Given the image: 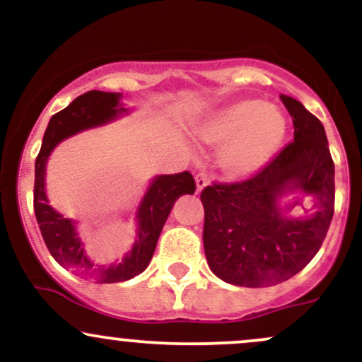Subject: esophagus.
Masks as SVG:
<instances>
[{"mask_svg": "<svg viewBox=\"0 0 362 362\" xmlns=\"http://www.w3.org/2000/svg\"><path fill=\"white\" fill-rule=\"evenodd\" d=\"M209 185V178L204 173H199V175H195V187H197V194L202 192V189H206V187Z\"/></svg>", "mask_w": 362, "mask_h": 362, "instance_id": "1", "label": "esophagus"}]
</instances>
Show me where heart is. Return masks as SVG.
Wrapping results in <instances>:
<instances>
[{
    "instance_id": "obj_1",
    "label": "heart",
    "mask_w": 362,
    "mask_h": 362,
    "mask_svg": "<svg viewBox=\"0 0 362 362\" xmlns=\"http://www.w3.org/2000/svg\"><path fill=\"white\" fill-rule=\"evenodd\" d=\"M195 136L221 148L219 167L231 178H248L271 163L288 132V120L274 105L243 98L211 112L195 124Z\"/></svg>"
}]
</instances>
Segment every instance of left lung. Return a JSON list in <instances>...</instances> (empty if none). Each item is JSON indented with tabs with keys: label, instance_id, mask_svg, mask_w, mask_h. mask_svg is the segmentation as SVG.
<instances>
[{
	"label": "left lung",
	"instance_id": "obj_1",
	"mask_svg": "<svg viewBox=\"0 0 362 362\" xmlns=\"http://www.w3.org/2000/svg\"><path fill=\"white\" fill-rule=\"evenodd\" d=\"M281 100L293 117V143L250 180L201 194L207 264L228 284L267 288L296 276L317 255L334 216L335 167L323 124L296 98ZM303 198L310 209L294 215Z\"/></svg>",
	"mask_w": 362,
	"mask_h": 362
}]
</instances>
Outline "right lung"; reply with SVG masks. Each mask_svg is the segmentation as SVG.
Masks as SVG:
<instances>
[{
    "label": "right lung",
    "instance_id": "add662e5",
    "mask_svg": "<svg viewBox=\"0 0 362 362\" xmlns=\"http://www.w3.org/2000/svg\"><path fill=\"white\" fill-rule=\"evenodd\" d=\"M131 112L132 109L122 102V93L86 91L81 97L74 98L64 110L52 115L44 132L42 148L35 160L34 211L49 252L64 269L100 284L129 281L143 272L151 262L156 242L175 201L180 195L194 194L195 190V182L189 172L153 177L136 209V238L131 250L122 257V260L114 264H95L78 231V221L57 213L49 202L45 189L47 161L54 148L64 139L88 129L115 122Z\"/></svg>",
    "mask_w": 362,
    "mask_h": 362
}]
</instances>
